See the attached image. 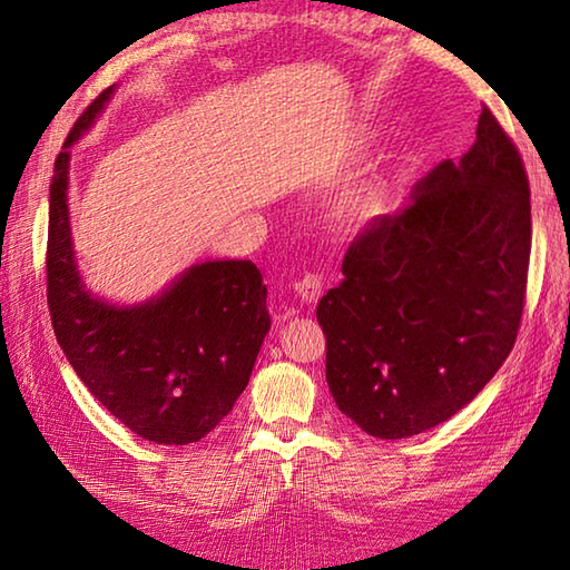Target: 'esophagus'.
<instances>
[{"instance_id": "34e87169", "label": "esophagus", "mask_w": 570, "mask_h": 570, "mask_svg": "<svg viewBox=\"0 0 570 570\" xmlns=\"http://www.w3.org/2000/svg\"><path fill=\"white\" fill-rule=\"evenodd\" d=\"M294 292L296 296L304 301V304L313 306L316 301L323 296V282L318 274H306L304 278H298V282L294 284Z\"/></svg>"}]
</instances>
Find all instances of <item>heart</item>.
Segmentation results:
<instances>
[{
	"instance_id": "obj_1",
	"label": "heart",
	"mask_w": 570,
	"mask_h": 570,
	"mask_svg": "<svg viewBox=\"0 0 570 570\" xmlns=\"http://www.w3.org/2000/svg\"><path fill=\"white\" fill-rule=\"evenodd\" d=\"M382 205V190L380 188H367L357 193V196L350 198L343 208H341V217L345 223H353L362 215H372Z\"/></svg>"
}]
</instances>
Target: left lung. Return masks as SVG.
Wrapping results in <instances>:
<instances>
[{"label":"left lung","instance_id":"1","mask_svg":"<svg viewBox=\"0 0 570 570\" xmlns=\"http://www.w3.org/2000/svg\"><path fill=\"white\" fill-rule=\"evenodd\" d=\"M531 252L524 161L488 107L478 139L350 245L321 298L325 380L374 439H409L470 404L512 353Z\"/></svg>","mask_w":570,"mask_h":570}]
</instances>
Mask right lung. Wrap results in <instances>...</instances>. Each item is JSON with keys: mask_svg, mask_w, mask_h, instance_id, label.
<instances>
[{"mask_svg": "<svg viewBox=\"0 0 570 570\" xmlns=\"http://www.w3.org/2000/svg\"><path fill=\"white\" fill-rule=\"evenodd\" d=\"M102 90L72 125L51 178L46 296L58 345L90 394L159 445L208 435L245 392L264 335L266 286L249 259L203 262L147 304L117 308L82 286L68 220V147L110 100Z\"/></svg>", "mask_w": 570, "mask_h": 570, "instance_id": "right-lung-1", "label": "right lung"}]
</instances>
